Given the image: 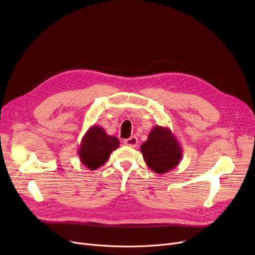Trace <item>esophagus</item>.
<instances>
[{
  "label": "esophagus",
  "instance_id": "obj_1",
  "mask_svg": "<svg viewBox=\"0 0 255 255\" xmlns=\"http://www.w3.org/2000/svg\"><path fill=\"white\" fill-rule=\"evenodd\" d=\"M124 143L126 145H129V146H132V148H135V146L138 144V139L137 137L135 136H131L130 138H127L124 140Z\"/></svg>",
  "mask_w": 255,
  "mask_h": 255
}]
</instances>
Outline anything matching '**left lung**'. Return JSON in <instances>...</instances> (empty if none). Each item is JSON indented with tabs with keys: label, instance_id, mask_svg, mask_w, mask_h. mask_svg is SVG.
<instances>
[{
	"label": "left lung",
	"instance_id": "8db88e82",
	"mask_svg": "<svg viewBox=\"0 0 255 255\" xmlns=\"http://www.w3.org/2000/svg\"><path fill=\"white\" fill-rule=\"evenodd\" d=\"M144 161L156 173H166L179 165L183 150L168 127L154 126L140 146Z\"/></svg>",
	"mask_w": 255,
	"mask_h": 255
}]
</instances>
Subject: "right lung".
<instances>
[{"instance_id":"obj_1","label":"right lung","mask_w":255,"mask_h":255,"mask_svg":"<svg viewBox=\"0 0 255 255\" xmlns=\"http://www.w3.org/2000/svg\"><path fill=\"white\" fill-rule=\"evenodd\" d=\"M116 136L107 134L101 126L93 125L88 129L78 148V156L86 167L95 170L109 160L111 153L119 148Z\"/></svg>"}]
</instances>
